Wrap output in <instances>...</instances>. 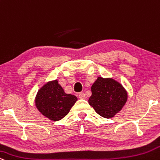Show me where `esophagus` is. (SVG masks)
Returning <instances> with one entry per match:
<instances>
[{
    "label": "esophagus",
    "mask_w": 160,
    "mask_h": 160,
    "mask_svg": "<svg viewBox=\"0 0 160 160\" xmlns=\"http://www.w3.org/2000/svg\"><path fill=\"white\" fill-rule=\"evenodd\" d=\"M78 97H79L80 99H85V95H84V93H79V94H78Z\"/></svg>",
    "instance_id": "1"
}]
</instances>
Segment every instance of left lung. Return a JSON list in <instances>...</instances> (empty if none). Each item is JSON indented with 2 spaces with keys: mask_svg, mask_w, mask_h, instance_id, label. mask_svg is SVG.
I'll list each match as a JSON object with an SVG mask.
<instances>
[{
  "mask_svg": "<svg viewBox=\"0 0 160 160\" xmlns=\"http://www.w3.org/2000/svg\"><path fill=\"white\" fill-rule=\"evenodd\" d=\"M88 102L97 114L105 118H113L124 106L127 91L121 83L112 78L98 77L91 86Z\"/></svg>",
  "mask_w": 160,
  "mask_h": 160,
  "instance_id": "1",
  "label": "left lung"
}]
</instances>
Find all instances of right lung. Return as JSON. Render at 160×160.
<instances>
[{"label": "right lung", "mask_w": 160, "mask_h": 160, "mask_svg": "<svg viewBox=\"0 0 160 160\" xmlns=\"http://www.w3.org/2000/svg\"><path fill=\"white\" fill-rule=\"evenodd\" d=\"M77 99L76 96L66 93L58 81L54 80L48 82L39 90L35 105L42 115L51 121H58L69 113Z\"/></svg>", "instance_id": "1"}]
</instances>
